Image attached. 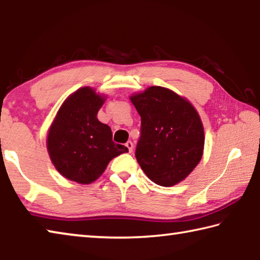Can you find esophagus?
I'll return each mask as SVG.
<instances>
[{
  "label": "esophagus",
  "mask_w": 260,
  "mask_h": 260,
  "mask_svg": "<svg viewBox=\"0 0 260 260\" xmlns=\"http://www.w3.org/2000/svg\"><path fill=\"white\" fill-rule=\"evenodd\" d=\"M125 145H126L127 149H128V152H132V150H133V143H132L131 141H128Z\"/></svg>",
  "instance_id": "34e87169"
}]
</instances>
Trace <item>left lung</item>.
Listing matches in <instances>:
<instances>
[{
  "mask_svg": "<svg viewBox=\"0 0 260 260\" xmlns=\"http://www.w3.org/2000/svg\"><path fill=\"white\" fill-rule=\"evenodd\" d=\"M131 100L141 116V136L135 156L156 185L174 186L201 161L204 128L187 100L162 86H150Z\"/></svg>",
  "mask_w": 260,
  "mask_h": 260,
  "instance_id": "8db88e82",
  "label": "left lung"
}]
</instances>
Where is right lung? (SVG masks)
<instances>
[{
    "mask_svg": "<svg viewBox=\"0 0 260 260\" xmlns=\"http://www.w3.org/2000/svg\"><path fill=\"white\" fill-rule=\"evenodd\" d=\"M104 101L88 86L79 89L65 100L49 129L50 160L60 175L79 184L98 179L111 159L128 152L96 118Z\"/></svg>",
    "mask_w": 260,
    "mask_h": 260,
    "instance_id": "1",
    "label": "right lung"
}]
</instances>
